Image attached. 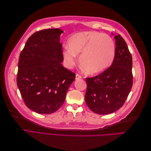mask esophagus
<instances>
[{"label":"esophagus","mask_w":151,"mask_h":151,"mask_svg":"<svg viewBox=\"0 0 151 151\" xmlns=\"http://www.w3.org/2000/svg\"><path fill=\"white\" fill-rule=\"evenodd\" d=\"M81 78H82L81 76H80L79 74H76V80L80 79H81Z\"/></svg>","instance_id":"obj_1"}]
</instances>
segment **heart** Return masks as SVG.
<instances>
[{"mask_svg": "<svg viewBox=\"0 0 151 151\" xmlns=\"http://www.w3.org/2000/svg\"><path fill=\"white\" fill-rule=\"evenodd\" d=\"M69 46L63 50V58L68 68L74 67L77 55L81 53L79 62L88 74L95 75L110 65L115 56L113 39L101 32L90 31L77 33L71 36Z\"/></svg>", "mask_w": 151, "mask_h": 151, "instance_id": "heart-1", "label": "heart"}]
</instances>
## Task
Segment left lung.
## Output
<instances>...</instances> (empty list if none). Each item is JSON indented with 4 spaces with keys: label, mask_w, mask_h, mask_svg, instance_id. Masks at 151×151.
Returning a JSON list of instances; mask_svg holds the SVG:
<instances>
[{
    "label": "left lung",
    "mask_w": 151,
    "mask_h": 151,
    "mask_svg": "<svg viewBox=\"0 0 151 151\" xmlns=\"http://www.w3.org/2000/svg\"><path fill=\"white\" fill-rule=\"evenodd\" d=\"M111 35L116 45L111 65L101 74L86 79V103L91 111L99 115L110 114L120 109L133 84L132 55L122 36Z\"/></svg>",
    "instance_id": "8db88e82"
}]
</instances>
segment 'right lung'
<instances>
[{
    "label": "right lung",
    "instance_id": "obj_1",
    "mask_svg": "<svg viewBox=\"0 0 151 151\" xmlns=\"http://www.w3.org/2000/svg\"><path fill=\"white\" fill-rule=\"evenodd\" d=\"M63 32L58 28L36 32L21 52L17 84L25 104L36 113L55 112L75 80L74 73L62 64Z\"/></svg>",
    "mask_w": 151,
    "mask_h": 151
}]
</instances>
